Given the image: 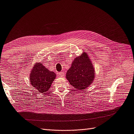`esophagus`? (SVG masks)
<instances>
[{"instance_id":"34e87169","label":"esophagus","mask_w":134,"mask_h":134,"mask_svg":"<svg viewBox=\"0 0 134 134\" xmlns=\"http://www.w3.org/2000/svg\"><path fill=\"white\" fill-rule=\"evenodd\" d=\"M58 74H59V76H64V75H65V72H64V71H63V72H59Z\"/></svg>"}]
</instances>
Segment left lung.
Listing matches in <instances>:
<instances>
[{"label": "left lung", "mask_w": 134, "mask_h": 134, "mask_svg": "<svg viewBox=\"0 0 134 134\" xmlns=\"http://www.w3.org/2000/svg\"><path fill=\"white\" fill-rule=\"evenodd\" d=\"M94 74V68L89 56L86 52H83L73 60L66 76L72 86L78 90H82L92 83Z\"/></svg>", "instance_id": "left-lung-1"}]
</instances>
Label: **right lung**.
Wrapping results in <instances>:
<instances>
[{
  "mask_svg": "<svg viewBox=\"0 0 134 134\" xmlns=\"http://www.w3.org/2000/svg\"><path fill=\"white\" fill-rule=\"evenodd\" d=\"M56 78L54 72L48 70L41 63H36L30 74V83L38 92L44 93L49 90Z\"/></svg>",
  "mask_w": 134,
  "mask_h": 134,
  "instance_id": "add662e5",
  "label": "right lung"
}]
</instances>
